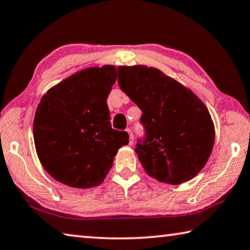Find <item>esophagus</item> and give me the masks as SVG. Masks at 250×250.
<instances>
[{
  "label": "esophagus",
  "instance_id": "obj_1",
  "mask_svg": "<svg viewBox=\"0 0 250 250\" xmlns=\"http://www.w3.org/2000/svg\"><path fill=\"white\" fill-rule=\"evenodd\" d=\"M126 132L129 133V145L132 146L133 145V140H134V137L132 134V131H131V129H126Z\"/></svg>",
  "mask_w": 250,
  "mask_h": 250
}]
</instances>
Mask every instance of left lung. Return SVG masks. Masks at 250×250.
<instances>
[{"instance_id": "8db88e82", "label": "left lung", "mask_w": 250, "mask_h": 250, "mask_svg": "<svg viewBox=\"0 0 250 250\" xmlns=\"http://www.w3.org/2000/svg\"><path fill=\"white\" fill-rule=\"evenodd\" d=\"M121 90L142 110L145 140L135 152L153 179L172 185L195 177L215 141L208 109L192 90L162 71L145 65L118 67Z\"/></svg>"}]
</instances>
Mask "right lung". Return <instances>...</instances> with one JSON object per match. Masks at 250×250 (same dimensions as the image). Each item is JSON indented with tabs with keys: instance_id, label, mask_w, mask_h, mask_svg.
Instances as JSON below:
<instances>
[{
	"instance_id": "add662e5",
	"label": "right lung",
	"mask_w": 250,
	"mask_h": 250,
	"mask_svg": "<svg viewBox=\"0 0 250 250\" xmlns=\"http://www.w3.org/2000/svg\"><path fill=\"white\" fill-rule=\"evenodd\" d=\"M117 80L112 65L89 67L46 92L33 124L42 166L61 183L78 188L101 184L122 146L125 131L111 128L107 98Z\"/></svg>"
}]
</instances>
